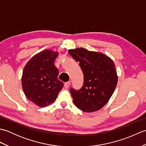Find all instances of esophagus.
I'll use <instances>...</instances> for the list:
<instances>
[{
	"instance_id": "obj_1",
	"label": "esophagus",
	"mask_w": 146,
	"mask_h": 146,
	"mask_svg": "<svg viewBox=\"0 0 146 146\" xmlns=\"http://www.w3.org/2000/svg\"><path fill=\"white\" fill-rule=\"evenodd\" d=\"M70 85H71V82H68L64 83V87L65 88H69V87H70Z\"/></svg>"
}]
</instances>
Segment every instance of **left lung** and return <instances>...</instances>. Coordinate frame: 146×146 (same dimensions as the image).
<instances>
[{"label":"left lung","instance_id":"1","mask_svg":"<svg viewBox=\"0 0 146 146\" xmlns=\"http://www.w3.org/2000/svg\"><path fill=\"white\" fill-rule=\"evenodd\" d=\"M68 52L79 62L84 75V83L80 90L70 89L74 104L85 112L100 110L110 100L117 84L113 61L102 52L83 48L69 49Z\"/></svg>","mask_w":146,"mask_h":146}]
</instances>
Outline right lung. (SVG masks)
Listing matches in <instances>:
<instances>
[{"instance_id":"1","label":"right lung","mask_w":146,"mask_h":146,"mask_svg":"<svg viewBox=\"0 0 146 146\" xmlns=\"http://www.w3.org/2000/svg\"><path fill=\"white\" fill-rule=\"evenodd\" d=\"M58 54L51 49L39 52L23 69L21 83L24 94L38 107H45L54 102L63 87V83L58 79L59 71L54 65Z\"/></svg>"}]
</instances>
